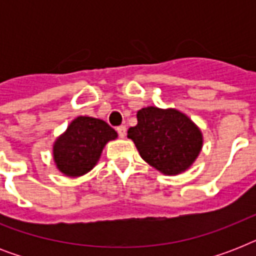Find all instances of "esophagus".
Masks as SVG:
<instances>
[{
  "mask_svg": "<svg viewBox=\"0 0 256 256\" xmlns=\"http://www.w3.org/2000/svg\"><path fill=\"white\" fill-rule=\"evenodd\" d=\"M116 132H118V136H120V138H124V136H126V126H124V124H122V126H118V128H116Z\"/></svg>",
  "mask_w": 256,
  "mask_h": 256,
  "instance_id": "34e87169",
  "label": "esophagus"
}]
</instances>
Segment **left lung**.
I'll return each instance as SVG.
<instances>
[{
	"instance_id": "1",
	"label": "left lung",
	"mask_w": 256,
	"mask_h": 256,
	"mask_svg": "<svg viewBox=\"0 0 256 256\" xmlns=\"http://www.w3.org/2000/svg\"><path fill=\"white\" fill-rule=\"evenodd\" d=\"M138 124L128 130L142 160L166 175L183 172L194 164L202 150L199 128L175 108L154 106L136 112Z\"/></svg>"
}]
</instances>
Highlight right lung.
Segmentation results:
<instances>
[{
    "mask_svg": "<svg viewBox=\"0 0 256 256\" xmlns=\"http://www.w3.org/2000/svg\"><path fill=\"white\" fill-rule=\"evenodd\" d=\"M118 134L104 120L92 116H78L57 138L53 158L57 168L68 176H81L100 160L104 144Z\"/></svg>",
    "mask_w": 256,
    "mask_h": 256,
    "instance_id": "right-lung-1",
    "label": "right lung"
}]
</instances>
